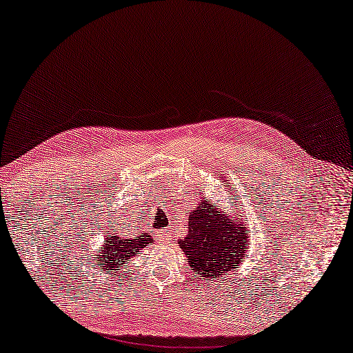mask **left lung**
I'll use <instances>...</instances> for the list:
<instances>
[{"mask_svg": "<svg viewBox=\"0 0 353 353\" xmlns=\"http://www.w3.org/2000/svg\"><path fill=\"white\" fill-rule=\"evenodd\" d=\"M221 178L230 195L227 205L217 206L211 199L201 197L197 208L189 212L186 236L178 239L188 264L201 280L210 281L227 276L231 269H236L247 258L245 248L250 244V230L244 222V212L231 200L234 197V188L231 190V183L225 180L227 176Z\"/></svg>", "mask_w": 353, "mask_h": 353, "instance_id": "left-lung-1", "label": "left lung"}]
</instances>
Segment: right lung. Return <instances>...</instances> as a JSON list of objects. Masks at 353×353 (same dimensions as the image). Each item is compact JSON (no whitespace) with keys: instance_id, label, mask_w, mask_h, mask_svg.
Returning a JSON list of instances; mask_svg holds the SVG:
<instances>
[{"instance_id":"right-lung-1","label":"right lung","mask_w":353,"mask_h":353,"mask_svg":"<svg viewBox=\"0 0 353 353\" xmlns=\"http://www.w3.org/2000/svg\"><path fill=\"white\" fill-rule=\"evenodd\" d=\"M150 244H154V239L150 233H139L137 236L123 234V231L117 233H106L105 241L97 248V252H92V263L98 265V270L108 275H120L119 272L123 269L126 263L134 259L137 252L145 248ZM88 248L85 252H89Z\"/></svg>"}]
</instances>
